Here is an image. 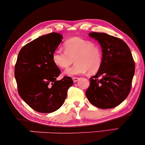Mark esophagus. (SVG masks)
<instances>
[{"instance_id": "1", "label": "esophagus", "mask_w": 145, "mask_h": 145, "mask_svg": "<svg viewBox=\"0 0 145 145\" xmlns=\"http://www.w3.org/2000/svg\"><path fill=\"white\" fill-rule=\"evenodd\" d=\"M79 79H80V78H78V77H73V78H72L73 82H77V81H78Z\"/></svg>"}]
</instances>
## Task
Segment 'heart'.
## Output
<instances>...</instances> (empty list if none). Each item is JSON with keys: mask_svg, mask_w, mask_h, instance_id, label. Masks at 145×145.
Listing matches in <instances>:
<instances>
[{"mask_svg": "<svg viewBox=\"0 0 145 145\" xmlns=\"http://www.w3.org/2000/svg\"><path fill=\"white\" fill-rule=\"evenodd\" d=\"M65 52L57 49L53 53L52 59L57 67L67 69L74 61V65L66 71L69 76L84 74H94L102 64V52L98 45L80 37H74L63 43Z\"/></svg>", "mask_w": 145, "mask_h": 145, "instance_id": "heart-1", "label": "heart"}]
</instances>
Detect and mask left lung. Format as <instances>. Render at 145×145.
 <instances>
[{
	"label": "left lung",
	"mask_w": 145,
	"mask_h": 145,
	"mask_svg": "<svg viewBox=\"0 0 145 145\" xmlns=\"http://www.w3.org/2000/svg\"><path fill=\"white\" fill-rule=\"evenodd\" d=\"M88 35L100 44L102 64L96 74L90 78L86 96L97 108H115L125 100L131 88L135 73L131 52L126 43L118 37L106 33Z\"/></svg>",
	"instance_id": "8db88e82"
}]
</instances>
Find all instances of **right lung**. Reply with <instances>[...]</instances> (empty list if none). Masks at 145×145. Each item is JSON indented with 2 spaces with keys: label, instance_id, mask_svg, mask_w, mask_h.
<instances>
[{
  "label": "right lung",
  "instance_id": "right-lung-1",
  "mask_svg": "<svg viewBox=\"0 0 145 145\" xmlns=\"http://www.w3.org/2000/svg\"><path fill=\"white\" fill-rule=\"evenodd\" d=\"M62 38L55 32L42 35L27 43L18 53L14 76L19 95L37 112L51 113L60 108L73 84L69 76L57 80L61 71L52 55Z\"/></svg>",
  "mask_w": 145,
  "mask_h": 145
}]
</instances>
